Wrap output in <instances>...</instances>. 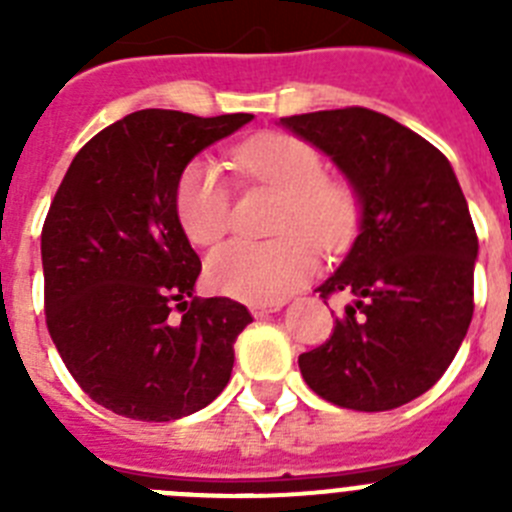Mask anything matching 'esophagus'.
Segmentation results:
<instances>
[{
    "mask_svg": "<svg viewBox=\"0 0 512 512\" xmlns=\"http://www.w3.org/2000/svg\"><path fill=\"white\" fill-rule=\"evenodd\" d=\"M284 307V302H264V305H251L253 318H264L269 312H279Z\"/></svg>",
    "mask_w": 512,
    "mask_h": 512,
    "instance_id": "esophagus-1",
    "label": "esophagus"
}]
</instances>
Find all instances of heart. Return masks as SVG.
I'll return each mask as SVG.
<instances>
[{"label":"heart","instance_id":"b5f03b06","mask_svg":"<svg viewBox=\"0 0 512 512\" xmlns=\"http://www.w3.org/2000/svg\"><path fill=\"white\" fill-rule=\"evenodd\" d=\"M235 169L284 194L277 241H230L207 259L212 287L235 300L264 305L282 302L318 271L323 251H341L356 235L359 192L343 179L325 176V158L305 138L287 133L261 135L233 156ZM176 215L197 246H210L230 228L233 202L223 171L210 158L184 169L176 187Z\"/></svg>","mask_w":512,"mask_h":512}]
</instances>
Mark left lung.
<instances>
[{
    "label": "left lung",
    "mask_w": 512,
    "mask_h": 512,
    "mask_svg": "<svg viewBox=\"0 0 512 512\" xmlns=\"http://www.w3.org/2000/svg\"><path fill=\"white\" fill-rule=\"evenodd\" d=\"M359 192V235L320 297H354L333 336L300 356L307 387L338 408L379 413L428 392L474 312L477 233L449 158L366 107L282 117Z\"/></svg>",
    "instance_id": "8db88e82"
}]
</instances>
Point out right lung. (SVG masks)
<instances>
[{
	"label": "right lung",
	"mask_w": 512,
	"mask_h": 512,
	"mask_svg": "<svg viewBox=\"0 0 512 512\" xmlns=\"http://www.w3.org/2000/svg\"><path fill=\"white\" fill-rule=\"evenodd\" d=\"M251 120L133 112L76 153L53 197L40 235L45 323L71 377L112 413L166 423L228 384L253 318L228 297H194L202 264L176 187L197 153Z\"/></svg>",
	"instance_id": "right-lung-1"
}]
</instances>
